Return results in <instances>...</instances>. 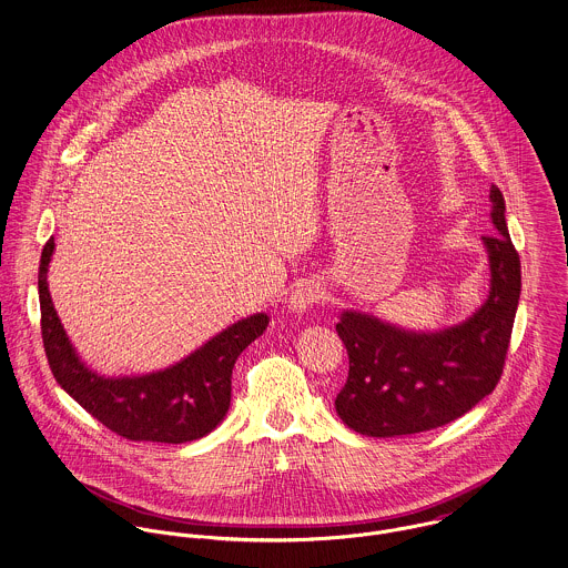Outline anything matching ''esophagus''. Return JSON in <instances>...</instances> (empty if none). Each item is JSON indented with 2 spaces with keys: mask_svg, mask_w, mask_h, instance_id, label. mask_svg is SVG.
<instances>
[{
  "mask_svg": "<svg viewBox=\"0 0 568 568\" xmlns=\"http://www.w3.org/2000/svg\"><path fill=\"white\" fill-rule=\"evenodd\" d=\"M324 297V291L322 286L315 282V280H304L300 282L291 297H288V308L297 315H304L306 311H311L315 304H320V300Z\"/></svg>",
  "mask_w": 568,
  "mask_h": 568,
  "instance_id": "1",
  "label": "esophagus"
}]
</instances>
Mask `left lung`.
I'll list each match as a JSON object with an SVG mask.
<instances>
[{
    "label": "left lung",
    "instance_id": "obj_1",
    "mask_svg": "<svg viewBox=\"0 0 568 568\" xmlns=\"http://www.w3.org/2000/svg\"><path fill=\"white\" fill-rule=\"evenodd\" d=\"M494 236L486 302L464 322L408 329L372 313L343 311L336 332L349 356L338 417L367 437H400L444 426L489 396L503 374L520 300V257L505 223V199L489 190Z\"/></svg>",
    "mask_w": 568,
    "mask_h": 568
}]
</instances>
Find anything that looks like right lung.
Wrapping results in <instances>:
<instances>
[{
	"label": "right lung",
	"mask_w": 568,
	"mask_h": 568,
	"mask_svg": "<svg viewBox=\"0 0 568 568\" xmlns=\"http://www.w3.org/2000/svg\"><path fill=\"white\" fill-rule=\"evenodd\" d=\"M52 255L54 239L41 253L39 304L45 356L61 389L106 428L133 442L185 444L212 433L230 410L234 363L266 329L268 317L255 313L227 325L158 372L106 376L82 361L57 315L48 286Z\"/></svg>",
	"instance_id": "add662e5"
}]
</instances>
